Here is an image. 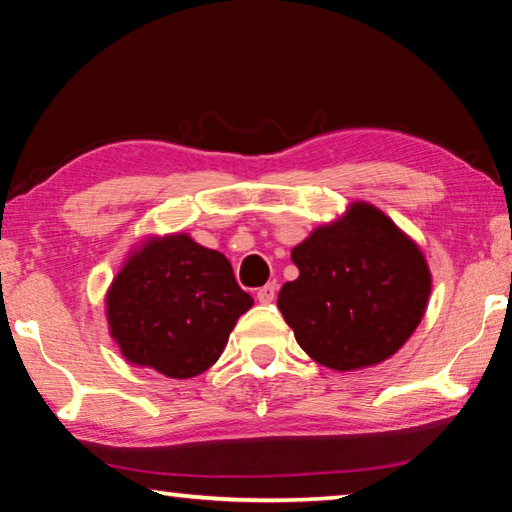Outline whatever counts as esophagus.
Masks as SVG:
<instances>
[{
	"instance_id": "34e87169",
	"label": "esophagus",
	"mask_w": 512,
	"mask_h": 512,
	"mask_svg": "<svg viewBox=\"0 0 512 512\" xmlns=\"http://www.w3.org/2000/svg\"><path fill=\"white\" fill-rule=\"evenodd\" d=\"M275 291H277L275 282H271V284H264L262 289H257V300L262 302V305H271V302L275 300Z\"/></svg>"
}]
</instances>
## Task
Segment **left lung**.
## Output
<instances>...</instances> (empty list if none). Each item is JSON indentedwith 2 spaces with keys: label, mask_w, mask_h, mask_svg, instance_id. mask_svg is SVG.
I'll return each instance as SVG.
<instances>
[{
  "label": "left lung",
  "mask_w": 512,
  "mask_h": 512,
  "mask_svg": "<svg viewBox=\"0 0 512 512\" xmlns=\"http://www.w3.org/2000/svg\"><path fill=\"white\" fill-rule=\"evenodd\" d=\"M300 277L277 296L311 359L357 370L391 357L420 325L431 291L422 253L377 207L354 203L343 221L293 248Z\"/></svg>",
  "instance_id": "8db88e82"
}]
</instances>
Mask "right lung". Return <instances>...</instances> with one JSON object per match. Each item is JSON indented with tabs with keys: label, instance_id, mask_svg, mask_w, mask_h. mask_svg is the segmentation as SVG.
Returning a JSON list of instances; mask_svg holds the SVG:
<instances>
[{
	"label": "right lung",
	"instance_id": "right-lung-1",
	"mask_svg": "<svg viewBox=\"0 0 512 512\" xmlns=\"http://www.w3.org/2000/svg\"><path fill=\"white\" fill-rule=\"evenodd\" d=\"M253 307L228 259L187 235L153 239L108 291V323L128 361L171 379L205 372Z\"/></svg>",
	"mask_w": 512,
	"mask_h": 512
}]
</instances>
